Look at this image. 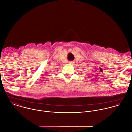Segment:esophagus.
Wrapping results in <instances>:
<instances>
[{"label": "esophagus", "mask_w": 132, "mask_h": 132, "mask_svg": "<svg viewBox=\"0 0 132 132\" xmlns=\"http://www.w3.org/2000/svg\"><path fill=\"white\" fill-rule=\"evenodd\" d=\"M69 64H73L74 62H73V61H70V62H69Z\"/></svg>", "instance_id": "34e87169"}]
</instances>
